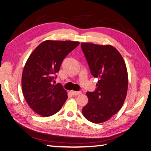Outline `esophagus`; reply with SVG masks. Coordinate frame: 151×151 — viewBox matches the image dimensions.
I'll use <instances>...</instances> for the list:
<instances>
[{
	"instance_id": "esophagus-1",
	"label": "esophagus",
	"mask_w": 151,
	"mask_h": 151,
	"mask_svg": "<svg viewBox=\"0 0 151 151\" xmlns=\"http://www.w3.org/2000/svg\"><path fill=\"white\" fill-rule=\"evenodd\" d=\"M70 92H71V93L73 96H78L81 93V91H71Z\"/></svg>"
}]
</instances>
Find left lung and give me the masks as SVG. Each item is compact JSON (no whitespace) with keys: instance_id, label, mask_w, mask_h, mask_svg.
I'll return each mask as SVG.
<instances>
[{"instance_id":"left-lung-1","label":"left lung","mask_w":151,"mask_h":151,"mask_svg":"<svg viewBox=\"0 0 151 151\" xmlns=\"http://www.w3.org/2000/svg\"><path fill=\"white\" fill-rule=\"evenodd\" d=\"M81 49L91 74L98 78L97 88L87 92L88 102L82 109L94 123L105 122L122 108L128 88V75L122 55L110 45L82 43Z\"/></svg>"}]
</instances>
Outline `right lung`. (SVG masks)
I'll use <instances>...</instances> for the list:
<instances>
[{
    "label": "right lung",
    "mask_w": 151,
    "mask_h": 151,
    "mask_svg": "<svg viewBox=\"0 0 151 151\" xmlns=\"http://www.w3.org/2000/svg\"><path fill=\"white\" fill-rule=\"evenodd\" d=\"M79 45L75 41H45L37 47L26 63L22 89L26 102L38 114H55L68 98L61 83L52 84L63 60Z\"/></svg>",
    "instance_id": "1"
}]
</instances>
